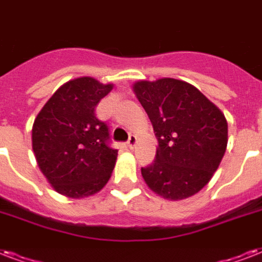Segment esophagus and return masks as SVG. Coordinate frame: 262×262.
<instances>
[{"instance_id":"obj_1","label":"esophagus","mask_w":262,"mask_h":262,"mask_svg":"<svg viewBox=\"0 0 262 262\" xmlns=\"http://www.w3.org/2000/svg\"><path fill=\"white\" fill-rule=\"evenodd\" d=\"M137 145V137L135 135H129L128 142H127V146H128L129 149H134V146Z\"/></svg>"}]
</instances>
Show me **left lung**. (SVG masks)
<instances>
[{
	"instance_id": "1",
	"label": "left lung",
	"mask_w": 262,
	"mask_h": 262,
	"mask_svg": "<svg viewBox=\"0 0 262 262\" xmlns=\"http://www.w3.org/2000/svg\"><path fill=\"white\" fill-rule=\"evenodd\" d=\"M133 90L159 141L156 160L141 169L143 180L165 200L194 195L212 179L226 153L224 113L196 87L178 79L139 80Z\"/></svg>"
}]
</instances>
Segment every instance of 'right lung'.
<instances>
[{"instance_id": "1", "label": "right lung", "mask_w": 262, "mask_h": 262, "mask_svg": "<svg viewBox=\"0 0 262 262\" xmlns=\"http://www.w3.org/2000/svg\"><path fill=\"white\" fill-rule=\"evenodd\" d=\"M90 76L58 87L32 124V150L40 172L62 195L84 198L111 179L117 150L108 145V125L95 117V106L111 93Z\"/></svg>"}]
</instances>
